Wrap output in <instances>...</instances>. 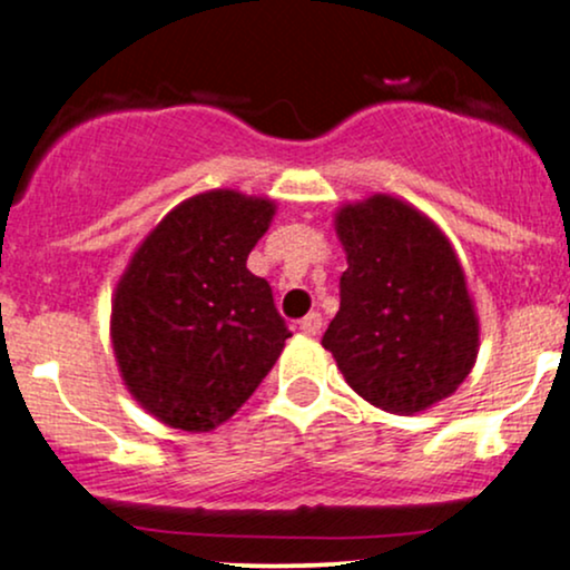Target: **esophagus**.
Returning a JSON list of instances; mask_svg holds the SVG:
<instances>
[{"label":"esophagus","mask_w":570,"mask_h":570,"mask_svg":"<svg viewBox=\"0 0 570 570\" xmlns=\"http://www.w3.org/2000/svg\"><path fill=\"white\" fill-rule=\"evenodd\" d=\"M299 330L305 332V335H318V332H322V313H307V316L303 318V322H299Z\"/></svg>","instance_id":"esophagus-1"}]
</instances>
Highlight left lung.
I'll return each instance as SVG.
<instances>
[{"label":"left lung","mask_w":570,"mask_h":570,"mask_svg":"<svg viewBox=\"0 0 570 570\" xmlns=\"http://www.w3.org/2000/svg\"><path fill=\"white\" fill-rule=\"evenodd\" d=\"M335 233L348 271L322 345L370 404L415 415L469 377L480 318L450 238L396 195L343 203Z\"/></svg>","instance_id":"obj_1"}]
</instances>
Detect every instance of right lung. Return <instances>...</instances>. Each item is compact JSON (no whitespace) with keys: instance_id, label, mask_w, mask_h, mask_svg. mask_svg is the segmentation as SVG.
<instances>
[{"instance_id":"add662e5","label":"right lung","mask_w":570,"mask_h":570,"mask_svg":"<svg viewBox=\"0 0 570 570\" xmlns=\"http://www.w3.org/2000/svg\"><path fill=\"white\" fill-rule=\"evenodd\" d=\"M276 200L193 195L141 240L112 294L122 383L160 423L200 434L238 412L289 335L265 278L246 267Z\"/></svg>"}]
</instances>
